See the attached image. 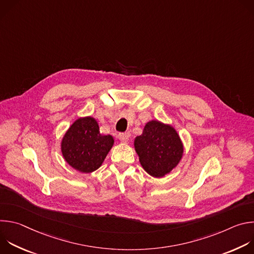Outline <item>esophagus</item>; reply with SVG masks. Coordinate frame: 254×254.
I'll return each mask as SVG.
<instances>
[{
    "instance_id": "esophagus-1",
    "label": "esophagus",
    "mask_w": 254,
    "mask_h": 254,
    "mask_svg": "<svg viewBox=\"0 0 254 254\" xmlns=\"http://www.w3.org/2000/svg\"><path fill=\"white\" fill-rule=\"evenodd\" d=\"M119 138L122 142H127L129 139V134L128 133H120Z\"/></svg>"
}]
</instances>
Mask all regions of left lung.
Wrapping results in <instances>:
<instances>
[{"label": "left lung", "instance_id": "1", "mask_svg": "<svg viewBox=\"0 0 254 254\" xmlns=\"http://www.w3.org/2000/svg\"><path fill=\"white\" fill-rule=\"evenodd\" d=\"M133 144L141 167L156 178H162L176 168L184 153L177 130L159 121L147 123Z\"/></svg>", "mask_w": 254, "mask_h": 254}]
</instances>
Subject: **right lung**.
I'll list each match as a JSON object with an SVG mask.
<instances>
[{"label":"right lung","mask_w":254,"mask_h":254,"mask_svg":"<svg viewBox=\"0 0 254 254\" xmlns=\"http://www.w3.org/2000/svg\"><path fill=\"white\" fill-rule=\"evenodd\" d=\"M115 139L111 134L103 135L95 119L91 117L76 120L65 132L61 141L64 160L81 173H91L103 163Z\"/></svg>","instance_id":"add662e5"}]
</instances>
